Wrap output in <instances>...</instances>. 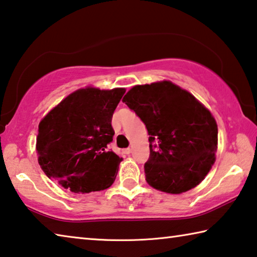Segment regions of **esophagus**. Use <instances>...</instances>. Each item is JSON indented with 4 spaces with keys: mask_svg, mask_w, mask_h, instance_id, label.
Segmentation results:
<instances>
[{
    "mask_svg": "<svg viewBox=\"0 0 257 257\" xmlns=\"http://www.w3.org/2000/svg\"><path fill=\"white\" fill-rule=\"evenodd\" d=\"M123 153H124L125 155H129L130 153H132V149H124V150H123Z\"/></svg>",
    "mask_w": 257,
    "mask_h": 257,
    "instance_id": "34e87169",
    "label": "esophagus"
}]
</instances>
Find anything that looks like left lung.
Returning <instances> with one entry per match:
<instances>
[{
	"label": "left lung",
	"mask_w": 257,
	"mask_h": 257,
	"mask_svg": "<svg viewBox=\"0 0 257 257\" xmlns=\"http://www.w3.org/2000/svg\"><path fill=\"white\" fill-rule=\"evenodd\" d=\"M122 102L150 135V158L144 165L147 184L169 194L201 184L217 149V124L211 112L168 80L134 86Z\"/></svg>",
	"instance_id": "1"
}]
</instances>
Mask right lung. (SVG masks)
<instances>
[{
	"label": "right lung",
	"mask_w": 257,
	"mask_h": 257,
	"mask_svg": "<svg viewBox=\"0 0 257 257\" xmlns=\"http://www.w3.org/2000/svg\"><path fill=\"white\" fill-rule=\"evenodd\" d=\"M124 88H80L61 101L38 125V163L50 179L72 193L110 187L122 158L108 151L112 115Z\"/></svg>",
	"instance_id": "1"
}]
</instances>
